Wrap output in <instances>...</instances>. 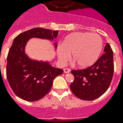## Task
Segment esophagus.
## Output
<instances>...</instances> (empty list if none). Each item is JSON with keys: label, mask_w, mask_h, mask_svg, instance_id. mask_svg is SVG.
I'll return each mask as SVG.
<instances>
[{"label": "esophagus", "mask_w": 123, "mask_h": 123, "mask_svg": "<svg viewBox=\"0 0 123 123\" xmlns=\"http://www.w3.org/2000/svg\"><path fill=\"white\" fill-rule=\"evenodd\" d=\"M71 71V69L69 68H65L64 69V72L65 73H69Z\"/></svg>", "instance_id": "1"}]
</instances>
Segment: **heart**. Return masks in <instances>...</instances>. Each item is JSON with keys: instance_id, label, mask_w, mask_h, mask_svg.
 Instances as JSON below:
<instances>
[{"instance_id": "1", "label": "heart", "mask_w": 123, "mask_h": 123, "mask_svg": "<svg viewBox=\"0 0 123 123\" xmlns=\"http://www.w3.org/2000/svg\"><path fill=\"white\" fill-rule=\"evenodd\" d=\"M103 47L102 38L98 34L76 32L69 35L57 49L59 61L64 64L70 54L81 68H87L95 62Z\"/></svg>"}]
</instances>
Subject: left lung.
I'll use <instances>...</instances> for the list:
<instances>
[{
    "instance_id": "1",
    "label": "left lung",
    "mask_w": 123,
    "mask_h": 123,
    "mask_svg": "<svg viewBox=\"0 0 123 123\" xmlns=\"http://www.w3.org/2000/svg\"><path fill=\"white\" fill-rule=\"evenodd\" d=\"M114 69L113 51L107 43L105 46L104 53L92 66L71 71L74 77L70 85L72 92L81 100L96 99L109 87Z\"/></svg>"
}]
</instances>
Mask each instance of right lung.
<instances>
[{
	"label": "right lung",
	"instance_id": "right-lung-1",
	"mask_svg": "<svg viewBox=\"0 0 123 123\" xmlns=\"http://www.w3.org/2000/svg\"><path fill=\"white\" fill-rule=\"evenodd\" d=\"M58 32L35 28L14 39L7 57L6 76L11 89L22 99L28 102L41 99L50 90L54 79L63 73L62 69L54 68L48 62L31 60L25 52L27 42L31 38L52 40Z\"/></svg>",
	"mask_w": 123,
	"mask_h": 123
}]
</instances>
